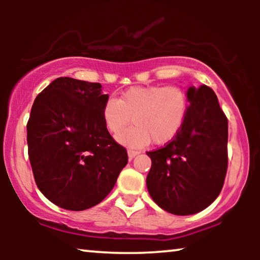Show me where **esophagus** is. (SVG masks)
Returning a JSON list of instances; mask_svg holds the SVG:
<instances>
[{
  "instance_id": "esophagus-1",
  "label": "esophagus",
  "mask_w": 260,
  "mask_h": 260,
  "mask_svg": "<svg viewBox=\"0 0 260 260\" xmlns=\"http://www.w3.org/2000/svg\"><path fill=\"white\" fill-rule=\"evenodd\" d=\"M140 154V151H136V150H133V149H129L127 150V156H129V159H133L135 156Z\"/></svg>"
}]
</instances>
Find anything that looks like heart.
<instances>
[{
  "mask_svg": "<svg viewBox=\"0 0 260 260\" xmlns=\"http://www.w3.org/2000/svg\"><path fill=\"white\" fill-rule=\"evenodd\" d=\"M189 97L180 86H137L109 99L103 106L102 118L106 130L118 136L133 118L134 126L118 137L120 143L142 148L152 141L156 145L174 140L186 123Z\"/></svg>",
  "mask_w": 260,
  "mask_h": 260,
  "instance_id": "obj_1",
  "label": "heart"
}]
</instances>
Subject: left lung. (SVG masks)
Returning <instances> with one entry per match:
<instances>
[{
	"mask_svg": "<svg viewBox=\"0 0 260 260\" xmlns=\"http://www.w3.org/2000/svg\"><path fill=\"white\" fill-rule=\"evenodd\" d=\"M186 123L165 147L148 151L149 194L165 211L189 215L208 207L225 182L229 120L211 87H189Z\"/></svg>",
	"mask_w": 260,
	"mask_h": 260,
	"instance_id": "obj_1",
	"label": "left lung"
}]
</instances>
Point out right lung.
I'll list each match as a JSON object with an SVG mask.
<instances>
[{
	"instance_id": "obj_1",
	"label": "right lung",
	"mask_w": 260,
	"mask_h": 260,
	"mask_svg": "<svg viewBox=\"0 0 260 260\" xmlns=\"http://www.w3.org/2000/svg\"><path fill=\"white\" fill-rule=\"evenodd\" d=\"M99 83L61 77L38 94L27 123L35 183L59 207L84 211L104 200L127 163L104 125Z\"/></svg>"
}]
</instances>
